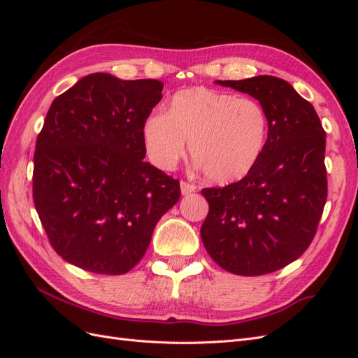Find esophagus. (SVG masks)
<instances>
[{
	"mask_svg": "<svg viewBox=\"0 0 358 358\" xmlns=\"http://www.w3.org/2000/svg\"><path fill=\"white\" fill-rule=\"evenodd\" d=\"M196 189H197V187L192 185V183H188V182H185V180L180 182V192H182V196H188V194L194 192Z\"/></svg>",
	"mask_w": 358,
	"mask_h": 358,
	"instance_id": "34e87169",
	"label": "esophagus"
}]
</instances>
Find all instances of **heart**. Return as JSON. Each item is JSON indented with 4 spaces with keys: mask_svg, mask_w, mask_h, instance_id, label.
Masks as SVG:
<instances>
[{
    "mask_svg": "<svg viewBox=\"0 0 358 358\" xmlns=\"http://www.w3.org/2000/svg\"><path fill=\"white\" fill-rule=\"evenodd\" d=\"M267 136L268 116L262 103L206 86L176 92L166 113H150L142 125L146 154L158 169H175L188 140L204 176L220 185L249 175L264 152Z\"/></svg>",
    "mask_w": 358,
    "mask_h": 358,
    "instance_id": "1",
    "label": "heart"
}]
</instances>
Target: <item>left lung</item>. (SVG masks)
I'll use <instances>...</instances> for the list:
<instances>
[{
    "instance_id": "1",
    "label": "left lung",
    "mask_w": 358,
    "mask_h": 358,
    "mask_svg": "<svg viewBox=\"0 0 358 358\" xmlns=\"http://www.w3.org/2000/svg\"><path fill=\"white\" fill-rule=\"evenodd\" d=\"M249 94L268 116L264 152L243 179L204 188L201 241L213 262L241 276L276 272L310 245L327 199L326 131L313 106L284 79L216 80Z\"/></svg>"
}]
</instances>
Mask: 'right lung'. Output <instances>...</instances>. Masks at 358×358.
I'll list each match as a JSON object with an SVG mask.
<instances>
[{"label":"right lung","mask_w":358,"mask_h":358,"mask_svg":"<svg viewBox=\"0 0 358 358\" xmlns=\"http://www.w3.org/2000/svg\"><path fill=\"white\" fill-rule=\"evenodd\" d=\"M162 86L94 73L50 104L36 143L32 197L52 248L70 264L129 272L178 203L179 180L143 161L142 125Z\"/></svg>","instance_id":"1"}]
</instances>
